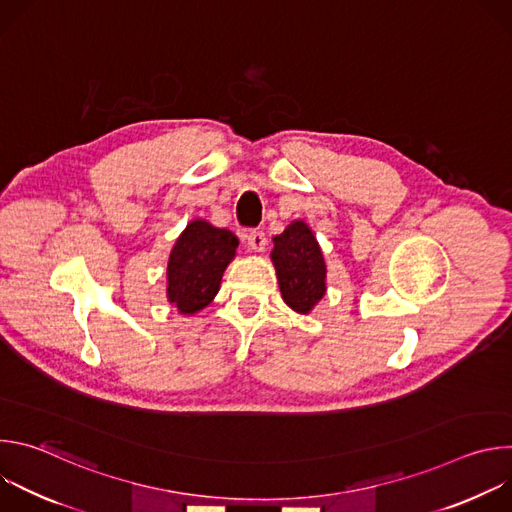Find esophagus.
Returning a JSON list of instances; mask_svg holds the SVG:
<instances>
[{"instance_id":"obj_1","label":"esophagus","mask_w":512,"mask_h":512,"mask_svg":"<svg viewBox=\"0 0 512 512\" xmlns=\"http://www.w3.org/2000/svg\"><path fill=\"white\" fill-rule=\"evenodd\" d=\"M247 243H249V247L253 249V251H263L265 249V245H267V239H265V233L263 231H249V235H247Z\"/></svg>"}]
</instances>
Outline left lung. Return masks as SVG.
I'll return each mask as SVG.
<instances>
[{
    "label": "left lung",
    "mask_w": 512,
    "mask_h": 512,
    "mask_svg": "<svg viewBox=\"0 0 512 512\" xmlns=\"http://www.w3.org/2000/svg\"><path fill=\"white\" fill-rule=\"evenodd\" d=\"M271 261L285 304L308 314L326 294V263L320 245L304 221H294L273 237Z\"/></svg>",
    "instance_id": "obj_1"
}]
</instances>
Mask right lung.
<instances>
[{
    "instance_id": "add662e5",
    "label": "right lung",
    "mask_w": 512,
    "mask_h": 512,
    "mask_svg": "<svg viewBox=\"0 0 512 512\" xmlns=\"http://www.w3.org/2000/svg\"><path fill=\"white\" fill-rule=\"evenodd\" d=\"M237 247L239 239L227 229L206 221L186 227L168 261V300L180 314H194L212 302Z\"/></svg>"
}]
</instances>
